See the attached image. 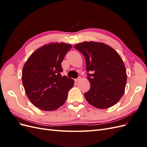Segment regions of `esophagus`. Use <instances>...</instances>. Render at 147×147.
Segmentation results:
<instances>
[{
  "mask_svg": "<svg viewBox=\"0 0 147 147\" xmlns=\"http://www.w3.org/2000/svg\"><path fill=\"white\" fill-rule=\"evenodd\" d=\"M80 80H81V77H78V78L75 80V82H78Z\"/></svg>",
  "mask_w": 147,
  "mask_h": 147,
  "instance_id": "1",
  "label": "esophagus"
}]
</instances>
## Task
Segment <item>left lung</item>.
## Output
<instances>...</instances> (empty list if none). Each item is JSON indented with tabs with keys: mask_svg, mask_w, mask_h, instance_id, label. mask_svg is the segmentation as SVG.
Here are the masks:
<instances>
[{
	"mask_svg": "<svg viewBox=\"0 0 147 147\" xmlns=\"http://www.w3.org/2000/svg\"><path fill=\"white\" fill-rule=\"evenodd\" d=\"M74 48L86 60L90 90L84 93L88 103L97 109H108L123 96L127 82L125 65L113 48L102 42H83Z\"/></svg>",
	"mask_w": 147,
	"mask_h": 147,
	"instance_id": "obj_1",
	"label": "left lung"
}]
</instances>
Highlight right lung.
I'll return each mask as SVG.
<instances>
[{
    "mask_svg": "<svg viewBox=\"0 0 147 147\" xmlns=\"http://www.w3.org/2000/svg\"><path fill=\"white\" fill-rule=\"evenodd\" d=\"M71 48L64 42L45 44L25 63L21 77L23 86L31 103L39 109L53 111L65 103L74 81L61 76V63Z\"/></svg>",
    "mask_w": 147,
    "mask_h": 147,
    "instance_id": "1",
    "label": "right lung"
}]
</instances>
